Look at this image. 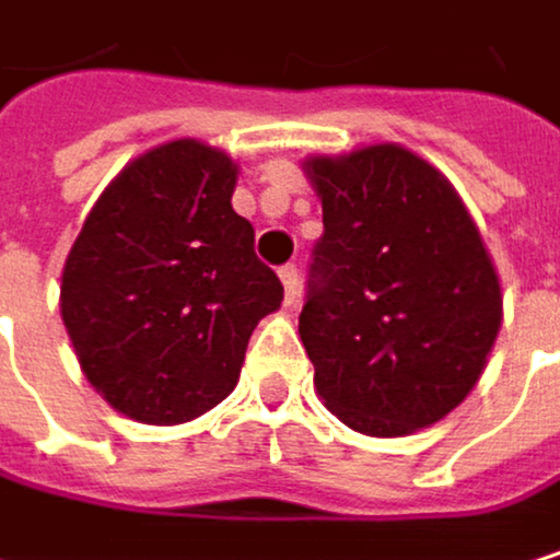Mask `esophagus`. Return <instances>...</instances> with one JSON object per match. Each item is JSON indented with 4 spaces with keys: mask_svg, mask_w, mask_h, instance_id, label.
<instances>
[{
    "mask_svg": "<svg viewBox=\"0 0 560 560\" xmlns=\"http://www.w3.org/2000/svg\"><path fill=\"white\" fill-rule=\"evenodd\" d=\"M278 278H282V285H285V305H295L299 302V268L295 265H282L278 268Z\"/></svg>",
    "mask_w": 560,
    "mask_h": 560,
    "instance_id": "34e87169",
    "label": "esophagus"
}]
</instances>
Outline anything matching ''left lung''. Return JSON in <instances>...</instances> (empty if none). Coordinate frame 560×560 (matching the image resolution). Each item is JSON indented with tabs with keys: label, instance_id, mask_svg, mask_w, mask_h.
<instances>
[{
	"label": "left lung",
	"instance_id": "left-lung-1",
	"mask_svg": "<svg viewBox=\"0 0 560 560\" xmlns=\"http://www.w3.org/2000/svg\"><path fill=\"white\" fill-rule=\"evenodd\" d=\"M305 166L325 215L299 315L315 390L358 433L423 430L466 400L502 325L479 229L450 179L404 147Z\"/></svg>",
	"mask_w": 560,
	"mask_h": 560
}]
</instances>
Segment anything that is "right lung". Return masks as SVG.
I'll return each instance as SVG.
<instances>
[{"label":"right lung","instance_id":"add662e5","mask_svg":"<svg viewBox=\"0 0 560 560\" xmlns=\"http://www.w3.org/2000/svg\"><path fill=\"white\" fill-rule=\"evenodd\" d=\"M225 153L173 140L101 192L61 271V322L91 387L140 423H186L238 381L282 282L232 209Z\"/></svg>","mask_w":560,"mask_h":560}]
</instances>
